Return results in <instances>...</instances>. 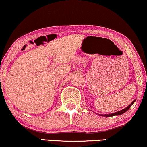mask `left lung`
<instances>
[{
	"instance_id": "1",
	"label": "left lung",
	"mask_w": 147,
	"mask_h": 147,
	"mask_svg": "<svg viewBox=\"0 0 147 147\" xmlns=\"http://www.w3.org/2000/svg\"><path fill=\"white\" fill-rule=\"evenodd\" d=\"M135 101H136V99H135V100H134L133 102H131V104H130L127 107H126V108H124V109L120 110V111H118V112H114V113H111V114H108V115H101V114H98V115H99V116H103V117H112V116L121 115H122V114H123V113H125V112L127 111V110H129V108H130V107L131 106V105L133 104L135 102Z\"/></svg>"
}]
</instances>
